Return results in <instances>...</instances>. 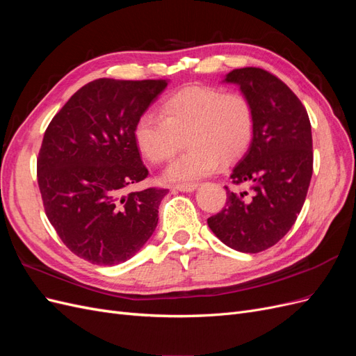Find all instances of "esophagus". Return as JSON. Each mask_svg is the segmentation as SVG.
<instances>
[{"label": "esophagus", "instance_id": "34e87169", "mask_svg": "<svg viewBox=\"0 0 356 356\" xmlns=\"http://www.w3.org/2000/svg\"><path fill=\"white\" fill-rule=\"evenodd\" d=\"M197 188V184L195 182H188V184H178L174 187V190L182 191V193H190V191H195Z\"/></svg>", "mask_w": 356, "mask_h": 356}]
</instances>
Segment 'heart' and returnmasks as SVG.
<instances>
[{"label":"heart","mask_w":356,"mask_h":356,"mask_svg":"<svg viewBox=\"0 0 356 356\" xmlns=\"http://www.w3.org/2000/svg\"><path fill=\"white\" fill-rule=\"evenodd\" d=\"M161 115L145 111L138 117L134 138L152 163L174 157L186 141L187 152L172 163L168 181H191L209 175L218 161L230 163L250 147L255 113L248 96L225 93L212 86H188L170 95L160 106Z\"/></svg>","instance_id":"obj_1"}]
</instances>
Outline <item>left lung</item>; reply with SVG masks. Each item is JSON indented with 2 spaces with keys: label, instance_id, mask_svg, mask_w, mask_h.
<instances>
[{
  "label": "left lung",
  "instance_id": "8db88e82",
  "mask_svg": "<svg viewBox=\"0 0 356 356\" xmlns=\"http://www.w3.org/2000/svg\"><path fill=\"white\" fill-rule=\"evenodd\" d=\"M224 81L239 84L255 113L248 152L232 169L225 207L208 218L209 229L241 252H261L281 241L303 208L314 172L312 127L305 105L266 70H233Z\"/></svg>",
  "mask_w": 356,
  "mask_h": 356
}]
</instances>
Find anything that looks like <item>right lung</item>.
<instances>
[{
  "label": "right lung",
  "mask_w": 356,
  "mask_h": 356,
  "mask_svg": "<svg viewBox=\"0 0 356 356\" xmlns=\"http://www.w3.org/2000/svg\"><path fill=\"white\" fill-rule=\"evenodd\" d=\"M166 86L168 80H93L46 129L37 159L46 215L68 250L92 264L129 260L156 230L169 190L127 187L148 175L135 123Z\"/></svg>",
  "instance_id": "add662e5"
}]
</instances>
